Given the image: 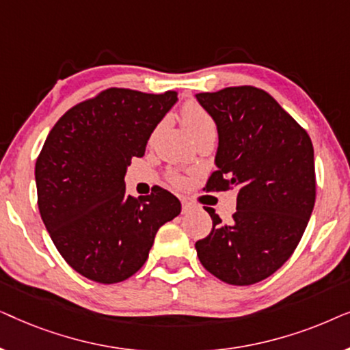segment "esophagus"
I'll list each match as a JSON object with an SVG mask.
<instances>
[{
  "label": "esophagus",
  "instance_id": "1",
  "mask_svg": "<svg viewBox=\"0 0 350 350\" xmlns=\"http://www.w3.org/2000/svg\"><path fill=\"white\" fill-rule=\"evenodd\" d=\"M191 207H193V204L188 202V200H186V199H181V212L188 213L189 210H191Z\"/></svg>",
  "mask_w": 350,
  "mask_h": 350
}]
</instances>
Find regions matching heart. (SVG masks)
<instances>
[{
  "label": "heart",
  "mask_w": 350,
  "mask_h": 350,
  "mask_svg": "<svg viewBox=\"0 0 350 350\" xmlns=\"http://www.w3.org/2000/svg\"><path fill=\"white\" fill-rule=\"evenodd\" d=\"M181 118H183L185 124L188 126L191 133H193L198 142L204 140V138L217 137V122H215V118L202 105L194 102V100H189V102L183 105V108H181ZM170 180L175 185L183 183L181 176L176 174H172Z\"/></svg>",
  "instance_id": "1"
}]
</instances>
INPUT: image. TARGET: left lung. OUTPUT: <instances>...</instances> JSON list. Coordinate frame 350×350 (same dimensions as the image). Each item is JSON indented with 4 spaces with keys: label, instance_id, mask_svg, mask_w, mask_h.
Wrapping results in <instances>:
<instances>
[{
    "label": "left lung",
    "instance_id": "8db88e82",
    "mask_svg": "<svg viewBox=\"0 0 350 350\" xmlns=\"http://www.w3.org/2000/svg\"><path fill=\"white\" fill-rule=\"evenodd\" d=\"M218 127V169L204 191H237L231 223L213 208V228L196 242L199 261L231 285L274 274L303 237L315 202L314 148L308 132L266 90L234 85L196 95Z\"/></svg>",
    "mask_w": 350,
    "mask_h": 350
}]
</instances>
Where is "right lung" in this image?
Returning a JSON list of instances; mask_svg holds the SVG:
<instances>
[{
    "label": "right lung",
    "mask_w": 350,
    "mask_h": 350,
    "mask_svg": "<svg viewBox=\"0 0 350 350\" xmlns=\"http://www.w3.org/2000/svg\"><path fill=\"white\" fill-rule=\"evenodd\" d=\"M176 100L175 90L145 94L108 88L71 107L51 129L36 159L38 207L64 260L98 284L132 277L148 260L156 232L181 212L154 186L126 193V167Z\"/></svg>",
    "instance_id": "1"
}]
</instances>
